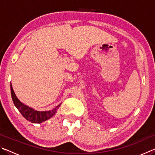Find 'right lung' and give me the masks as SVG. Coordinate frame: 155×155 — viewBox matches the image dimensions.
Instances as JSON below:
<instances>
[{"label": "right lung", "instance_id": "obj_1", "mask_svg": "<svg viewBox=\"0 0 155 155\" xmlns=\"http://www.w3.org/2000/svg\"><path fill=\"white\" fill-rule=\"evenodd\" d=\"M11 94H12V98L14 102V105L16 107V108L18 109L21 114L22 115V116L25 117V119H27L28 121H29L32 123H41L46 120L51 118L52 116H54V115L57 112V109L59 108L60 104L56 107L55 108L50 110V111H36V110L33 109L31 107L25 105V104L21 103V102L18 99V98L15 96L14 93V91L13 90L12 85L11 84Z\"/></svg>", "mask_w": 155, "mask_h": 155}]
</instances>
